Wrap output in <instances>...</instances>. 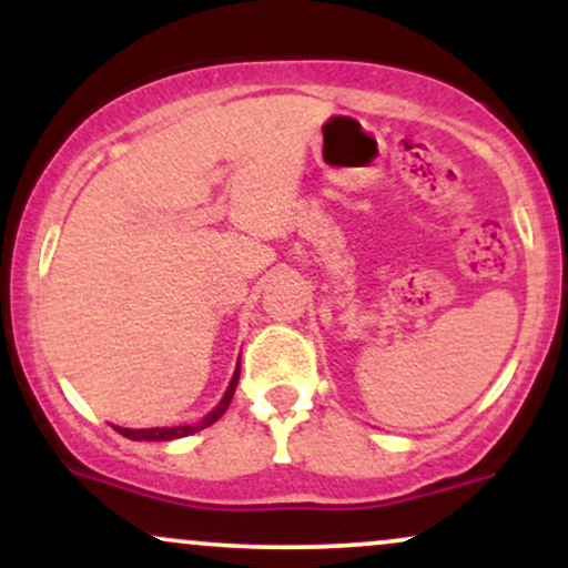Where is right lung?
Returning <instances> with one entry per match:
<instances>
[{"label": "right lung", "mask_w": 568, "mask_h": 568, "mask_svg": "<svg viewBox=\"0 0 568 568\" xmlns=\"http://www.w3.org/2000/svg\"><path fill=\"white\" fill-rule=\"evenodd\" d=\"M237 379H240V371H234L232 382H230V389H226L224 400L219 403L216 410H211V414L205 416V419L197 422V425H184V427H154V429H128V427H114L116 433L125 435L130 440H173V438H186V435H194L200 433L202 427H211L213 422L221 419V414H224L226 408H230L232 403V395H234V387H237Z\"/></svg>", "instance_id": "obj_1"}]
</instances>
